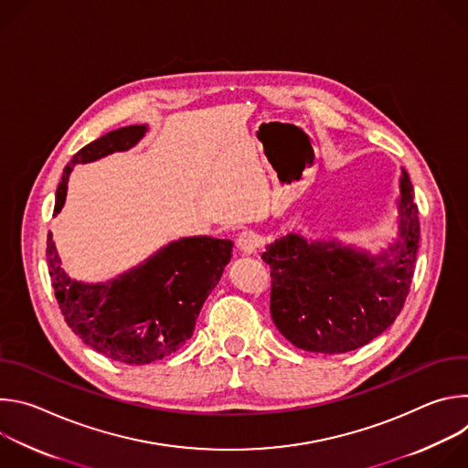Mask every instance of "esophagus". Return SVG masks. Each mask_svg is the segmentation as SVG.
I'll list each match as a JSON object with an SVG mask.
<instances>
[{"instance_id": "1", "label": "esophagus", "mask_w": 468, "mask_h": 468, "mask_svg": "<svg viewBox=\"0 0 468 468\" xmlns=\"http://www.w3.org/2000/svg\"><path fill=\"white\" fill-rule=\"evenodd\" d=\"M259 246H261L259 237L253 235V233H250V231H242V233L239 235V239H237V248L240 250L242 255H253V253H257Z\"/></svg>"}]
</instances>
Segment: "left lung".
<instances>
[{"mask_svg": "<svg viewBox=\"0 0 468 468\" xmlns=\"http://www.w3.org/2000/svg\"><path fill=\"white\" fill-rule=\"evenodd\" d=\"M420 239L413 185L402 168L398 239L378 255L339 240H311L300 231L266 246L271 313L282 335L314 354L365 346L396 320L408 298Z\"/></svg>", "mask_w": 468, "mask_h": 468, "instance_id": "8db88e82", "label": "left lung"}]
</instances>
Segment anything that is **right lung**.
I'll use <instances>...</instances> for the list:
<instances>
[{
  "instance_id": "obj_1",
  "label": "right lung",
  "mask_w": 468,
  "mask_h": 468,
  "mask_svg": "<svg viewBox=\"0 0 468 468\" xmlns=\"http://www.w3.org/2000/svg\"><path fill=\"white\" fill-rule=\"evenodd\" d=\"M146 131L148 125L120 127L81 148L64 166L53 217L64 206L76 165L127 152ZM231 251L228 239H179L105 283H83L66 274L51 233L46 257L57 303L76 335L112 361L146 365L177 352L192 337L196 318L220 282Z\"/></svg>"
}]
</instances>
